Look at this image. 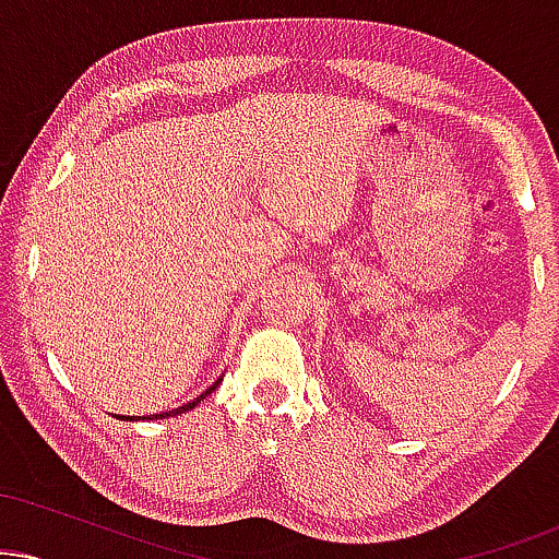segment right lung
Returning a JSON list of instances; mask_svg holds the SVG:
<instances>
[{
	"label": "right lung",
	"mask_w": 559,
	"mask_h": 559,
	"mask_svg": "<svg viewBox=\"0 0 559 559\" xmlns=\"http://www.w3.org/2000/svg\"><path fill=\"white\" fill-rule=\"evenodd\" d=\"M221 381H223V378H217V381L213 383V386H210L207 391H202V394H199V396H197V400L186 402V404H183V407L168 409V413H159V415H146V418H144V415H118V418H120V420H155V418H159V420H163V418H173V415H181V413H189V409H194V407H197V404L204 400V396H207V394H213V391H215L217 386H221Z\"/></svg>",
	"instance_id": "add662e5"
}]
</instances>
